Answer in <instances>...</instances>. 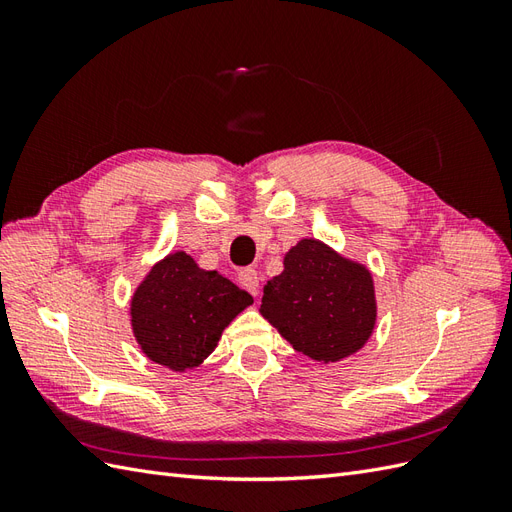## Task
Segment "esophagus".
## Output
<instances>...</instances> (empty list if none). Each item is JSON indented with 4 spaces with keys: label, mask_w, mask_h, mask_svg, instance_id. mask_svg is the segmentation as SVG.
<instances>
[{
    "label": "esophagus",
    "mask_w": 512,
    "mask_h": 512,
    "mask_svg": "<svg viewBox=\"0 0 512 512\" xmlns=\"http://www.w3.org/2000/svg\"><path fill=\"white\" fill-rule=\"evenodd\" d=\"M239 284H241L243 288L250 290L252 294H256V292H258V284H260L258 271H256V269H243V271L239 273Z\"/></svg>",
    "instance_id": "1"
}]
</instances>
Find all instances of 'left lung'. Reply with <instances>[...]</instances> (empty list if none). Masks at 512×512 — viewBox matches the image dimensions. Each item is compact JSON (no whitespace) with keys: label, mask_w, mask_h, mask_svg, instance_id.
<instances>
[{"label":"left lung","mask_w":512,"mask_h":512,"mask_svg":"<svg viewBox=\"0 0 512 512\" xmlns=\"http://www.w3.org/2000/svg\"><path fill=\"white\" fill-rule=\"evenodd\" d=\"M260 314L297 352L335 363L361 350L374 331V280L322 241L301 239L284 256V271L267 282Z\"/></svg>","instance_id":"8db88e82"}]
</instances>
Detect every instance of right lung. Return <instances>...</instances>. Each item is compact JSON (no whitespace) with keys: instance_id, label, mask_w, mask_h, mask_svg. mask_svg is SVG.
Here are the masks:
<instances>
[{"instance_id":"right-lung-1","label":"right lung","mask_w":512,"mask_h":512,"mask_svg":"<svg viewBox=\"0 0 512 512\" xmlns=\"http://www.w3.org/2000/svg\"><path fill=\"white\" fill-rule=\"evenodd\" d=\"M252 303V294L218 271L200 269L185 252L168 254L134 292V337L153 363L173 371L192 369L207 359L222 331Z\"/></svg>"}]
</instances>
